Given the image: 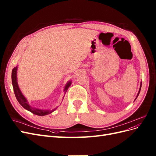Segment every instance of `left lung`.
<instances>
[{
  "mask_svg": "<svg viewBox=\"0 0 156 156\" xmlns=\"http://www.w3.org/2000/svg\"><path fill=\"white\" fill-rule=\"evenodd\" d=\"M141 85H142V83L140 84V89H139V92H138V94H137V96H136V98L138 97V96H139V93H140V88H141Z\"/></svg>",
  "mask_w": 156,
  "mask_h": 156,
  "instance_id": "8db88e82",
  "label": "left lung"
}]
</instances>
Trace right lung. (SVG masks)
<instances>
[{"label": "right lung", "mask_w": 156, "mask_h": 156, "mask_svg": "<svg viewBox=\"0 0 156 156\" xmlns=\"http://www.w3.org/2000/svg\"><path fill=\"white\" fill-rule=\"evenodd\" d=\"M17 67H15L12 69V85L13 88V91L14 94H15V96L17 98V100L18 102L20 103V105L23 107L25 108V109L29 111L32 113L38 116H45L47 115H49L52 112H53L55 109H53V111H49V110H40V109H37V108H34L31 107L29 104H28V102L26 100V98L24 97V96L23 95L20 88L18 87L17 82ZM71 82H69L66 86L64 88V91L66 92L70 86Z\"/></svg>", "instance_id": "right-lung-1"}]
</instances>
